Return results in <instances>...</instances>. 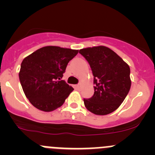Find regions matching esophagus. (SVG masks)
<instances>
[{
	"instance_id": "esophagus-1",
	"label": "esophagus",
	"mask_w": 155,
	"mask_h": 155,
	"mask_svg": "<svg viewBox=\"0 0 155 155\" xmlns=\"http://www.w3.org/2000/svg\"><path fill=\"white\" fill-rule=\"evenodd\" d=\"M76 87L77 90H81V88H82V85H81V84H78V85H76Z\"/></svg>"
}]
</instances>
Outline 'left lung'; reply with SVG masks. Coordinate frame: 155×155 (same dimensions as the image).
<instances>
[{"label":"left lung","instance_id":"1","mask_svg":"<svg viewBox=\"0 0 155 155\" xmlns=\"http://www.w3.org/2000/svg\"><path fill=\"white\" fill-rule=\"evenodd\" d=\"M94 76V93L84 98L85 107L95 115H108L116 110L127 95L131 85L130 67L115 51L106 46L82 48Z\"/></svg>","mask_w":155,"mask_h":155}]
</instances>
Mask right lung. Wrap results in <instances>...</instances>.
Wrapping results in <instances>:
<instances>
[{
    "instance_id": "add662e5",
    "label": "right lung",
    "mask_w": 155,
    "mask_h": 155,
    "mask_svg": "<svg viewBox=\"0 0 155 155\" xmlns=\"http://www.w3.org/2000/svg\"><path fill=\"white\" fill-rule=\"evenodd\" d=\"M78 52L79 50L45 46L22 61L20 83L34 107L51 112L63 105L73 88L61 79L69 61Z\"/></svg>"
}]
</instances>
